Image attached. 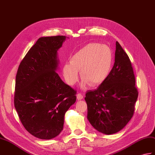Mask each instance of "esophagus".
I'll return each instance as SVG.
<instances>
[{
	"label": "esophagus",
	"mask_w": 155,
	"mask_h": 155,
	"mask_svg": "<svg viewBox=\"0 0 155 155\" xmlns=\"http://www.w3.org/2000/svg\"><path fill=\"white\" fill-rule=\"evenodd\" d=\"M77 98L78 100H81L83 98V95H82L81 93H78V94L77 95Z\"/></svg>",
	"instance_id": "esophagus-1"
}]
</instances>
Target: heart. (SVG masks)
Listing matches in <instances>:
<instances>
[{"label":"heart","mask_w":155,"mask_h":155,"mask_svg":"<svg viewBox=\"0 0 155 155\" xmlns=\"http://www.w3.org/2000/svg\"><path fill=\"white\" fill-rule=\"evenodd\" d=\"M112 61V52L108 46L90 43L75 53L69 63L64 64L63 77L68 84L74 85L78 80L81 70L84 85L98 86L109 75Z\"/></svg>","instance_id":"heart-1"}]
</instances>
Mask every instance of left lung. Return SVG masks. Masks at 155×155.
Returning a JSON list of instances; mask_svg holds the SVG:
<instances>
[{"instance_id": "obj_1", "label": "left lung", "mask_w": 155, "mask_h": 155, "mask_svg": "<svg viewBox=\"0 0 155 155\" xmlns=\"http://www.w3.org/2000/svg\"><path fill=\"white\" fill-rule=\"evenodd\" d=\"M138 94L131 61L116 41L115 63L109 75L98 88L86 93L88 121L102 134H116L134 116Z\"/></svg>"}]
</instances>
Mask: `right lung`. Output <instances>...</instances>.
<instances>
[{
  "label": "right lung",
  "instance_id": "add662e5",
  "mask_svg": "<svg viewBox=\"0 0 155 155\" xmlns=\"http://www.w3.org/2000/svg\"><path fill=\"white\" fill-rule=\"evenodd\" d=\"M66 37L38 39L21 61L16 76L14 107L23 126L41 139L62 131L66 111L77 100V92L64 83L56 70L57 51Z\"/></svg>",
  "mask_w": 155,
  "mask_h": 155
}]
</instances>
